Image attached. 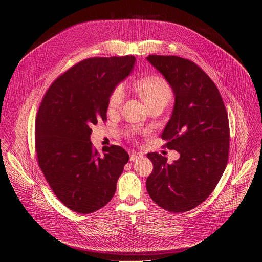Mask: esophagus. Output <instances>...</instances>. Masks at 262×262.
<instances>
[{
    "label": "esophagus",
    "mask_w": 262,
    "mask_h": 262,
    "mask_svg": "<svg viewBox=\"0 0 262 262\" xmlns=\"http://www.w3.org/2000/svg\"><path fill=\"white\" fill-rule=\"evenodd\" d=\"M141 158H143V154H140V152H132V155H130V161L132 162H135V161H137Z\"/></svg>",
    "instance_id": "obj_1"
}]
</instances>
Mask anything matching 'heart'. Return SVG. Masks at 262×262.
<instances>
[{
	"instance_id": "obj_1",
	"label": "heart",
	"mask_w": 262,
	"mask_h": 262,
	"mask_svg": "<svg viewBox=\"0 0 262 262\" xmlns=\"http://www.w3.org/2000/svg\"><path fill=\"white\" fill-rule=\"evenodd\" d=\"M136 90L148 107L156 104H164L166 106L173 96L170 85L161 77H149L140 80L136 84ZM124 99L125 88L121 84L112 91L107 103L108 110L115 111L119 108Z\"/></svg>"
}]
</instances>
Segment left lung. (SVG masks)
I'll list each match as a JSON object with an SVG mask.
<instances>
[{
  "instance_id": "1",
  "label": "left lung",
  "mask_w": 262,
  "mask_h": 262,
  "mask_svg": "<svg viewBox=\"0 0 262 262\" xmlns=\"http://www.w3.org/2000/svg\"><path fill=\"white\" fill-rule=\"evenodd\" d=\"M171 86L174 107L162 139L178 151L173 164L158 152L148 154L154 170L146 180L149 196L171 212L189 211L214 190L229 154V121L222 96L194 62L177 56L147 57Z\"/></svg>"
}]
</instances>
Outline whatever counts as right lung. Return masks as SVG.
<instances>
[{
	"label": "right lung",
	"mask_w": 262,
	"mask_h": 262,
	"mask_svg": "<svg viewBox=\"0 0 262 262\" xmlns=\"http://www.w3.org/2000/svg\"><path fill=\"white\" fill-rule=\"evenodd\" d=\"M134 56L89 58L72 66L47 91L35 121L38 165L58 199L91 213L113 198L129 156L117 145L92 147L91 127L106 120L108 98L128 77Z\"/></svg>",
	"instance_id": "add662e5"
}]
</instances>
